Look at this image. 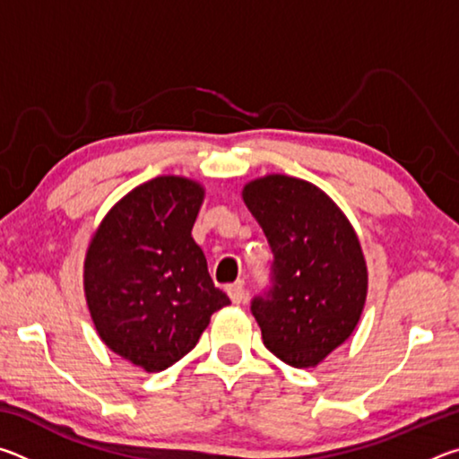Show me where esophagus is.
Returning a JSON list of instances; mask_svg holds the SVG:
<instances>
[{"label": "esophagus", "mask_w": 459, "mask_h": 459, "mask_svg": "<svg viewBox=\"0 0 459 459\" xmlns=\"http://www.w3.org/2000/svg\"><path fill=\"white\" fill-rule=\"evenodd\" d=\"M227 293H229V298H230L232 304H243V299H245V287H243V283L229 285L227 287Z\"/></svg>", "instance_id": "1"}]
</instances>
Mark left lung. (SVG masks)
<instances>
[{"instance_id": "1", "label": "left lung", "mask_w": 459, "mask_h": 459, "mask_svg": "<svg viewBox=\"0 0 459 459\" xmlns=\"http://www.w3.org/2000/svg\"><path fill=\"white\" fill-rule=\"evenodd\" d=\"M243 198L273 253L269 285L251 299L263 344L290 367H316L362 314L368 277L359 237L306 180L267 176L247 184Z\"/></svg>"}]
</instances>
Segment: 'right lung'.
Here are the masks:
<instances>
[{"label":"right lung","instance_id":"obj_1","mask_svg":"<svg viewBox=\"0 0 459 459\" xmlns=\"http://www.w3.org/2000/svg\"><path fill=\"white\" fill-rule=\"evenodd\" d=\"M202 196L196 182L153 178L121 198L91 240L84 293L92 322L115 354L147 372L188 354L211 316L230 304L192 238Z\"/></svg>","mask_w":459,"mask_h":459}]
</instances>
